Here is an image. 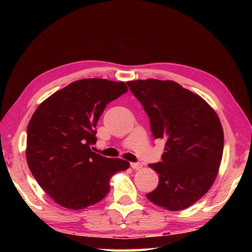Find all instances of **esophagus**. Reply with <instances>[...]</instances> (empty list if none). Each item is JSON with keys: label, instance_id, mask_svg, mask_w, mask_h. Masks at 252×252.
Instances as JSON below:
<instances>
[{"label": "esophagus", "instance_id": "34e87169", "mask_svg": "<svg viewBox=\"0 0 252 252\" xmlns=\"http://www.w3.org/2000/svg\"><path fill=\"white\" fill-rule=\"evenodd\" d=\"M130 165H131V168L134 169V170H139V169L142 168V164L140 163V162H131Z\"/></svg>", "mask_w": 252, "mask_h": 252}]
</instances>
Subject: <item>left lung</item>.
Segmentation results:
<instances>
[{
    "mask_svg": "<svg viewBox=\"0 0 252 252\" xmlns=\"http://www.w3.org/2000/svg\"><path fill=\"white\" fill-rule=\"evenodd\" d=\"M126 84L150 119L155 139L165 141L161 161L149 164L159 176V185L147 198L170 211L190 207L210 189L222 159L218 116L202 97L173 81Z\"/></svg>",
    "mask_w": 252,
    "mask_h": 252,
    "instance_id": "1",
    "label": "left lung"
}]
</instances>
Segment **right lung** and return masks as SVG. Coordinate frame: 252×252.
<instances>
[{
	"label": "right lung",
	"mask_w": 252,
	"mask_h": 252,
	"mask_svg": "<svg viewBox=\"0 0 252 252\" xmlns=\"http://www.w3.org/2000/svg\"><path fill=\"white\" fill-rule=\"evenodd\" d=\"M125 82L83 79L42 102L28 126L27 160L40 187L60 206L80 210L101 201L111 176L129 168L122 159L92 152L96 122Z\"/></svg>",
	"instance_id": "add662e5"
}]
</instances>
